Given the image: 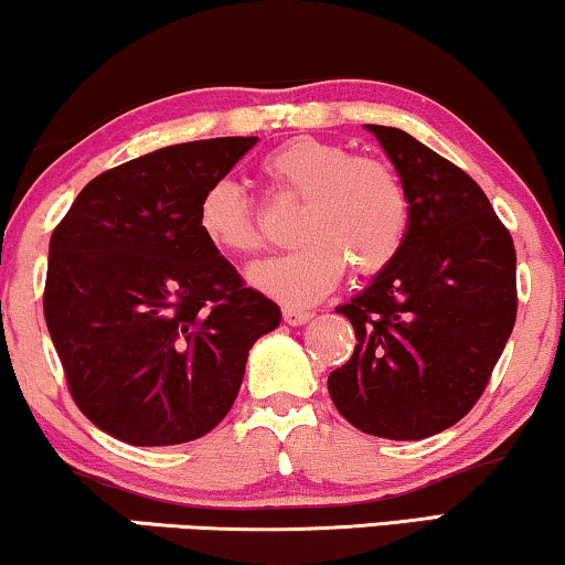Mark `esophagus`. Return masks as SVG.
I'll use <instances>...</instances> for the list:
<instances>
[{
	"instance_id": "1",
	"label": "esophagus",
	"mask_w": 565,
	"mask_h": 565,
	"mask_svg": "<svg viewBox=\"0 0 565 565\" xmlns=\"http://www.w3.org/2000/svg\"><path fill=\"white\" fill-rule=\"evenodd\" d=\"M282 319L290 323V327H300V323H306V321H311L313 319V313L311 311H306V308H296V306H285V311H282Z\"/></svg>"
}]
</instances>
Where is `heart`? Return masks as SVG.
<instances>
[{
    "mask_svg": "<svg viewBox=\"0 0 565 565\" xmlns=\"http://www.w3.org/2000/svg\"><path fill=\"white\" fill-rule=\"evenodd\" d=\"M262 174L282 195L303 198L296 223L303 244L252 267L254 288L285 303H313L334 288L347 265L358 275H375L404 249L408 195L385 161L300 136L269 151ZM198 228L226 257H252L265 246L249 195L231 180L203 192Z\"/></svg>",
    "mask_w": 565,
    "mask_h": 565,
    "instance_id": "obj_1",
    "label": "heart"
}]
</instances>
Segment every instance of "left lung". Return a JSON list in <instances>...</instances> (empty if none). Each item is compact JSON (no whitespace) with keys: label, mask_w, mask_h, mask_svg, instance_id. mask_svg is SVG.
I'll return each instance as SVG.
<instances>
[{"label":"left lung","mask_w":565,"mask_h":565,"mask_svg":"<svg viewBox=\"0 0 565 565\" xmlns=\"http://www.w3.org/2000/svg\"><path fill=\"white\" fill-rule=\"evenodd\" d=\"M408 195L404 249L339 306L352 358L329 375L339 414L365 435L424 439L483 396L516 319V252L476 180L406 130L367 126Z\"/></svg>","instance_id":"1"}]
</instances>
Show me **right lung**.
Returning <instances> with one entry per match:
<instances>
[{
	"label": "right lung",
	"mask_w": 565,
	"mask_h": 565,
	"mask_svg": "<svg viewBox=\"0 0 565 565\" xmlns=\"http://www.w3.org/2000/svg\"><path fill=\"white\" fill-rule=\"evenodd\" d=\"M257 138L167 146L95 177L53 228L45 327L74 404L136 447L218 427L280 308L205 242L198 205Z\"/></svg>",
	"instance_id": "right-lung-1"
}]
</instances>
